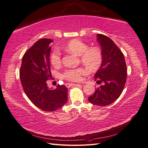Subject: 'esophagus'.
<instances>
[{"mask_svg":"<svg viewBox=\"0 0 148 148\" xmlns=\"http://www.w3.org/2000/svg\"><path fill=\"white\" fill-rule=\"evenodd\" d=\"M79 85L77 84H73V83H68V84H66V87H68V88H69V87L73 86V85Z\"/></svg>","mask_w":148,"mask_h":148,"instance_id":"esophagus-1","label":"esophagus"}]
</instances>
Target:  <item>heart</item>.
I'll return each instance as SVG.
<instances>
[{"mask_svg":"<svg viewBox=\"0 0 148 148\" xmlns=\"http://www.w3.org/2000/svg\"><path fill=\"white\" fill-rule=\"evenodd\" d=\"M65 50L80 57L81 62L91 71L98 69L102 63V56L99 49L96 47L89 48L86 43L79 40H73L69 42L65 47ZM51 62L55 67L61 64V54L57 49L51 53ZM88 73V69L84 68L69 69L64 71L63 77L68 80L79 82L82 80V76Z\"/></svg>","mask_w":148,"mask_h":148,"instance_id":"heart-1","label":"heart"}]
</instances>
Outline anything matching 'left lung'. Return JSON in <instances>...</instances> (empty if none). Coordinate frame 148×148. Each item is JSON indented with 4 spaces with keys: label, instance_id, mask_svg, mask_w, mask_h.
Here are the masks:
<instances>
[{
    "label": "left lung",
    "instance_id": "left-lung-1",
    "mask_svg": "<svg viewBox=\"0 0 148 148\" xmlns=\"http://www.w3.org/2000/svg\"><path fill=\"white\" fill-rule=\"evenodd\" d=\"M97 41L101 48L102 60L94 78L102 85L89 96L88 101L98 106H106L122 93L127 79V67L123 52L110 38L97 34Z\"/></svg>",
    "mask_w": 148,
    "mask_h": 148
}]
</instances>
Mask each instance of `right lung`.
<instances>
[{"label": "right lung", "mask_w": 148, "mask_h": 148, "mask_svg": "<svg viewBox=\"0 0 148 148\" xmlns=\"http://www.w3.org/2000/svg\"><path fill=\"white\" fill-rule=\"evenodd\" d=\"M51 39L37 41L22 60L20 79L25 95L34 104L46 112H54L62 107L68 101V88L57 85L56 89L49 88L47 80L51 73Z\"/></svg>", "instance_id": "add662e5"}]
</instances>
